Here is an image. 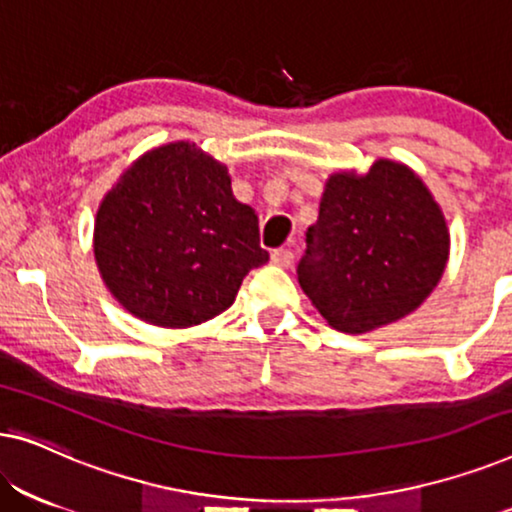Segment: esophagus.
Here are the masks:
<instances>
[{"label":"esophagus","instance_id":"esophagus-1","mask_svg":"<svg viewBox=\"0 0 512 512\" xmlns=\"http://www.w3.org/2000/svg\"><path fill=\"white\" fill-rule=\"evenodd\" d=\"M270 258H272V263L279 265V268H291L293 258H296V256H293L291 249H275V251H272Z\"/></svg>","mask_w":512,"mask_h":512}]
</instances>
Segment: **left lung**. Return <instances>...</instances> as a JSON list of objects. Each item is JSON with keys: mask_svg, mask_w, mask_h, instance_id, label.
<instances>
[{"mask_svg": "<svg viewBox=\"0 0 512 512\" xmlns=\"http://www.w3.org/2000/svg\"><path fill=\"white\" fill-rule=\"evenodd\" d=\"M450 235L422 179L377 160L328 179L305 233L298 282L333 328L366 333L405 317L443 277Z\"/></svg>", "mask_w": 512, "mask_h": 512, "instance_id": "obj_1", "label": "left lung"}]
</instances>
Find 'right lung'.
<instances>
[{"mask_svg": "<svg viewBox=\"0 0 512 512\" xmlns=\"http://www.w3.org/2000/svg\"><path fill=\"white\" fill-rule=\"evenodd\" d=\"M95 258L125 310L186 328L228 310L268 251L254 209L233 198L226 167L177 142L139 158L107 193Z\"/></svg>", "mask_w": 512, "mask_h": 512, "instance_id": "1", "label": "right lung"}]
</instances>
